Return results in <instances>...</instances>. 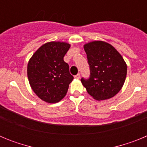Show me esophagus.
Here are the masks:
<instances>
[{
  "label": "esophagus",
  "instance_id": "obj_1",
  "mask_svg": "<svg viewBox=\"0 0 147 147\" xmlns=\"http://www.w3.org/2000/svg\"><path fill=\"white\" fill-rule=\"evenodd\" d=\"M80 76H80V74H76L74 77L76 78V79H80Z\"/></svg>",
  "mask_w": 147,
  "mask_h": 147
}]
</instances>
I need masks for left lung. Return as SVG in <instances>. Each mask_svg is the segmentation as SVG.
I'll list each match as a JSON object with an SVG mask.
<instances>
[{
    "label": "left lung",
    "mask_w": 147,
    "mask_h": 147,
    "mask_svg": "<svg viewBox=\"0 0 147 147\" xmlns=\"http://www.w3.org/2000/svg\"><path fill=\"white\" fill-rule=\"evenodd\" d=\"M90 67V77L82 78L87 91L95 99L105 100L117 94L125 82L127 64L115 48L103 41L84 45Z\"/></svg>",
    "instance_id": "8db88e82"
}]
</instances>
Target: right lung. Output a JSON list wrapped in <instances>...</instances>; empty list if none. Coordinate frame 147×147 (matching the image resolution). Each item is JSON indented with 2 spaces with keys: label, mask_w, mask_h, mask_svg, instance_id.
Instances as JSON below:
<instances>
[{
  "label": "right lung",
  "mask_w": 147,
  "mask_h": 147,
  "mask_svg": "<svg viewBox=\"0 0 147 147\" xmlns=\"http://www.w3.org/2000/svg\"><path fill=\"white\" fill-rule=\"evenodd\" d=\"M71 45L67 42H50L42 45L29 59L27 75L37 96L49 103H57L65 96L74 76L64 61Z\"/></svg>",
  "instance_id": "obj_1"
}]
</instances>
